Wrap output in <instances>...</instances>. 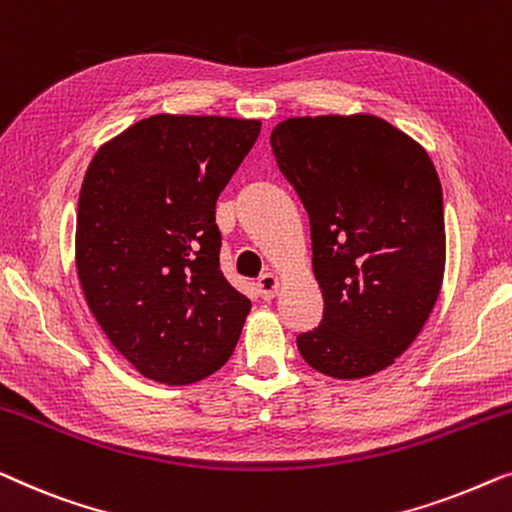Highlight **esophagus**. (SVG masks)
Returning a JSON list of instances; mask_svg holds the SVG:
<instances>
[{"mask_svg":"<svg viewBox=\"0 0 512 512\" xmlns=\"http://www.w3.org/2000/svg\"><path fill=\"white\" fill-rule=\"evenodd\" d=\"M280 290V278L276 273H264V276H259L257 280V292L262 294V299H273Z\"/></svg>","mask_w":512,"mask_h":512,"instance_id":"34e87169","label":"esophagus"}]
</instances>
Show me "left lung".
<instances>
[{"mask_svg":"<svg viewBox=\"0 0 512 512\" xmlns=\"http://www.w3.org/2000/svg\"><path fill=\"white\" fill-rule=\"evenodd\" d=\"M278 169L311 220L325 311L297 336L306 364L366 378L415 341L441 292V181L427 150L376 115L287 118L271 132Z\"/></svg>","mask_w":512,"mask_h":512,"instance_id":"1","label":"left lung"}]
</instances>
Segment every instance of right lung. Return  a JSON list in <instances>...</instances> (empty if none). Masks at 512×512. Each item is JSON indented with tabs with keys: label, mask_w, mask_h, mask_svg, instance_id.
Instances as JSON below:
<instances>
[{
	"label": "right lung",
	"mask_w": 512,
	"mask_h": 512,
	"mask_svg": "<svg viewBox=\"0 0 512 512\" xmlns=\"http://www.w3.org/2000/svg\"><path fill=\"white\" fill-rule=\"evenodd\" d=\"M259 120L150 115L85 171L76 271L113 348L141 376L204 380L232 357L250 299L220 271L215 201L255 146Z\"/></svg>",
	"instance_id": "add662e5"
}]
</instances>
